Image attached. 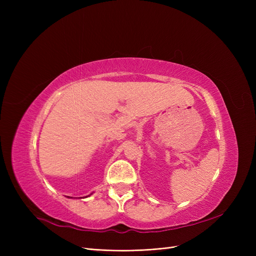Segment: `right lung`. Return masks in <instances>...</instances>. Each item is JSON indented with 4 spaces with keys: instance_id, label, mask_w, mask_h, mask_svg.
<instances>
[{
    "instance_id": "1",
    "label": "right lung",
    "mask_w": 256,
    "mask_h": 256,
    "mask_svg": "<svg viewBox=\"0 0 256 256\" xmlns=\"http://www.w3.org/2000/svg\"><path fill=\"white\" fill-rule=\"evenodd\" d=\"M90 194H92V193H90ZM88 196H85V198H88Z\"/></svg>"
}]
</instances>
